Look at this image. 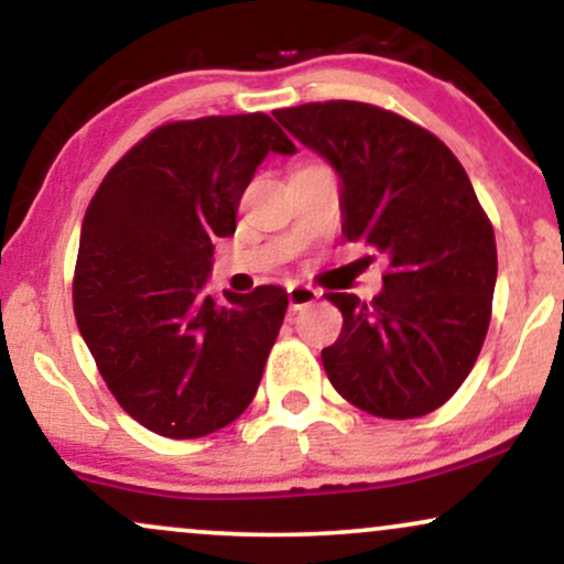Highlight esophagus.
Here are the masks:
<instances>
[{"label": "esophagus", "instance_id": "1", "mask_svg": "<svg viewBox=\"0 0 564 564\" xmlns=\"http://www.w3.org/2000/svg\"><path fill=\"white\" fill-rule=\"evenodd\" d=\"M286 294H289V307L291 310H302V307H307V304H313L315 300H318L321 291L313 289V286H302V283H291V286L286 289Z\"/></svg>", "mask_w": 564, "mask_h": 564}]
</instances>
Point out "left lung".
I'll return each mask as SVG.
<instances>
[{
  "label": "left lung",
  "mask_w": 564,
  "mask_h": 564,
  "mask_svg": "<svg viewBox=\"0 0 564 564\" xmlns=\"http://www.w3.org/2000/svg\"><path fill=\"white\" fill-rule=\"evenodd\" d=\"M341 180V232L387 260L373 300L326 294L341 334L321 352L334 390L381 419H419L464 384L488 334L494 225L430 129L358 100L273 111Z\"/></svg>",
  "instance_id": "left-lung-1"
}]
</instances>
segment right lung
<instances>
[{"label":"right lung","instance_id":"add662e5","mask_svg":"<svg viewBox=\"0 0 564 564\" xmlns=\"http://www.w3.org/2000/svg\"><path fill=\"white\" fill-rule=\"evenodd\" d=\"M270 151L296 145L264 113L170 121L111 166L87 206L74 315L129 416L172 440L223 430L249 408L289 296H206L217 238Z\"/></svg>","mask_w":564,"mask_h":564}]
</instances>
